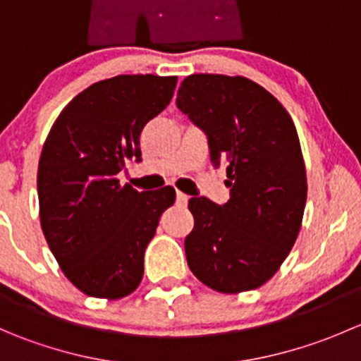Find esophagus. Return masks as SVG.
I'll return each instance as SVG.
<instances>
[{
  "label": "esophagus",
  "mask_w": 361,
  "mask_h": 361,
  "mask_svg": "<svg viewBox=\"0 0 361 361\" xmlns=\"http://www.w3.org/2000/svg\"><path fill=\"white\" fill-rule=\"evenodd\" d=\"M176 202L180 204V206H185V204L188 202V195H185L183 192H176Z\"/></svg>",
  "instance_id": "obj_1"
}]
</instances>
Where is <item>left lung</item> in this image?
I'll use <instances>...</instances> for the list:
<instances>
[{
  "label": "left lung",
  "instance_id": "8db88e82",
  "mask_svg": "<svg viewBox=\"0 0 361 361\" xmlns=\"http://www.w3.org/2000/svg\"><path fill=\"white\" fill-rule=\"evenodd\" d=\"M176 104L206 133L214 167L227 169L231 199L192 197L185 253L195 278L220 293L267 283L302 227L307 178L292 116L245 76L190 75Z\"/></svg>",
  "mask_w": 361,
  "mask_h": 361
}]
</instances>
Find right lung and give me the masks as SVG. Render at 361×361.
<instances>
[{"mask_svg":"<svg viewBox=\"0 0 361 361\" xmlns=\"http://www.w3.org/2000/svg\"><path fill=\"white\" fill-rule=\"evenodd\" d=\"M176 76L118 75L73 97L38 164L39 224L64 276L85 295L127 297L173 187L137 192L116 174L140 160L143 127L169 104Z\"/></svg>","mask_w":361,"mask_h":361,"instance_id":"add662e5","label":"right lung"}]
</instances>
